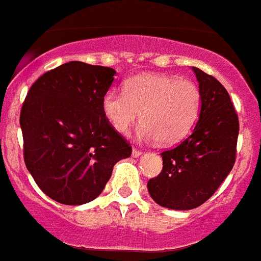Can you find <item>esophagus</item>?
I'll return each instance as SVG.
<instances>
[{
    "mask_svg": "<svg viewBox=\"0 0 261 261\" xmlns=\"http://www.w3.org/2000/svg\"><path fill=\"white\" fill-rule=\"evenodd\" d=\"M141 153H143V150L137 149V148H133V149H132V156L133 157H139Z\"/></svg>",
    "mask_w": 261,
    "mask_h": 261,
    "instance_id": "obj_1",
    "label": "esophagus"
}]
</instances>
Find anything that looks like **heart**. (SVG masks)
<instances>
[{
    "label": "heart",
    "instance_id": "obj_1",
    "mask_svg": "<svg viewBox=\"0 0 261 261\" xmlns=\"http://www.w3.org/2000/svg\"><path fill=\"white\" fill-rule=\"evenodd\" d=\"M201 102V90L191 80L143 73L126 80L124 92L108 90L101 107L108 122L120 135H128L141 115L140 139L172 145L192 130Z\"/></svg>",
    "mask_w": 261,
    "mask_h": 261
}]
</instances>
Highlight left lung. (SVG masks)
<instances>
[{
    "instance_id": "8db88e82",
    "label": "left lung",
    "mask_w": 261,
    "mask_h": 261,
    "mask_svg": "<svg viewBox=\"0 0 261 261\" xmlns=\"http://www.w3.org/2000/svg\"><path fill=\"white\" fill-rule=\"evenodd\" d=\"M192 70L203 94L199 121L184 141L161 153L163 169L148 181L152 199L169 210L205 203L236 161L239 117L231 97L215 77L195 66Z\"/></svg>"
}]
</instances>
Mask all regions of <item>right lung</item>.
I'll return each mask as SVG.
<instances>
[{
    "label": "right lung",
    "mask_w": 261,
    "mask_h": 261,
    "mask_svg": "<svg viewBox=\"0 0 261 261\" xmlns=\"http://www.w3.org/2000/svg\"><path fill=\"white\" fill-rule=\"evenodd\" d=\"M116 70L70 61L36 80L19 125L23 160L40 189L65 205L94 200L132 146L108 122L102 97Z\"/></svg>",
    "instance_id": "obj_1"
}]
</instances>
